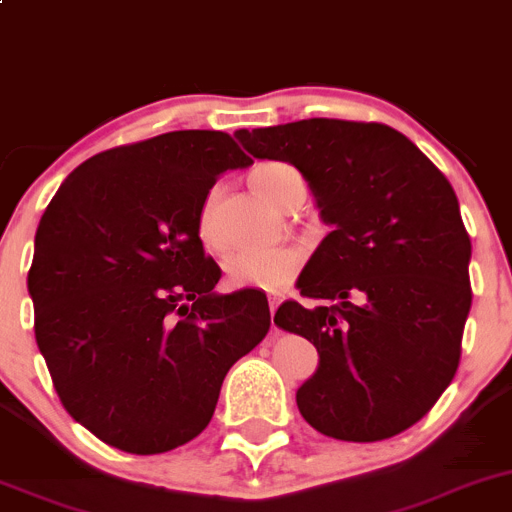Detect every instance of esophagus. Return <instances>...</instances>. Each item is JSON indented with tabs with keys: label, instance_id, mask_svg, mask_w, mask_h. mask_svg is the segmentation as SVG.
<instances>
[{
	"label": "esophagus",
	"instance_id": "esophagus-1",
	"mask_svg": "<svg viewBox=\"0 0 512 512\" xmlns=\"http://www.w3.org/2000/svg\"><path fill=\"white\" fill-rule=\"evenodd\" d=\"M280 297H270V317H272V327H275V310L277 305H280Z\"/></svg>",
	"mask_w": 512,
	"mask_h": 512
}]
</instances>
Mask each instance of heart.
Returning a JSON list of instances; mask_svg holds the SVG:
<instances>
[{"label":"heart","instance_id":"1","mask_svg":"<svg viewBox=\"0 0 512 512\" xmlns=\"http://www.w3.org/2000/svg\"><path fill=\"white\" fill-rule=\"evenodd\" d=\"M250 185L257 195L282 212L300 210L305 202V182L302 175L287 162H262L250 172ZM217 205L220 190L207 192L200 212H197V237L202 247L217 252L222 247L217 230ZM302 255L297 247H277V250H242L225 260V272L230 285L257 287V290H280L290 285L302 270Z\"/></svg>","mask_w":512,"mask_h":512}]
</instances>
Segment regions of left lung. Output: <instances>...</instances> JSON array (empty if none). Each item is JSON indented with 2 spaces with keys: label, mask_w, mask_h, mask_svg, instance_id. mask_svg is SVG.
<instances>
[{
  "label": "left lung",
  "mask_w": 512,
  "mask_h": 512,
  "mask_svg": "<svg viewBox=\"0 0 512 512\" xmlns=\"http://www.w3.org/2000/svg\"><path fill=\"white\" fill-rule=\"evenodd\" d=\"M235 135L252 157L295 165L332 225L297 280L315 302L275 312L320 355L297 390L302 418L352 443L403 433L455 377L473 302L448 177L380 122L312 117Z\"/></svg>",
  "instance_id": "1"
}]
</instances>
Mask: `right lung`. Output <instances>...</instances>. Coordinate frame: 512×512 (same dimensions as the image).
Masks as SVG:
<instances>
[{"label":"right lung","instance_id":"1","mask_svg":"<svg viewBox=\"0 0 512 512\" xmlns=\"http://www.w3.org/2000/svg\"><path fill=\"white\" fill-rule=\"evenodd\" d=\"M247 165L225 132H167L89 157L39 220V352L64 410L112 448L197 438L227 370L270 330L265 292L217 295L222 270L197 237L217 177Z\"/></svg>","mask_w":512,"mask_h":512}]
</instances>
